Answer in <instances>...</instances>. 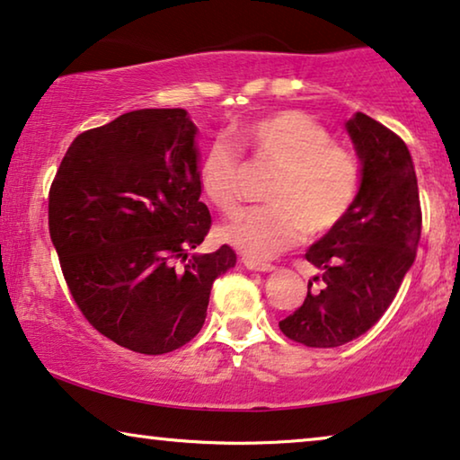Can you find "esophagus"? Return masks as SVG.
<instances>
[{"instance_id":"34e87169","label":"esophagus","mask_w":460,"mask_h":460,"mask_svg":"<svg viewBox=\"0 0 460 460\" xmlns=\"http://www.w3.org/2000/svg\"><path fill=\"white\" fill-rule=\"evenodd\" d=\"M243 267L248 270H256V273H270V270H275L273 264L252 261V258H243Z\"/></svg>"}]
</instances>
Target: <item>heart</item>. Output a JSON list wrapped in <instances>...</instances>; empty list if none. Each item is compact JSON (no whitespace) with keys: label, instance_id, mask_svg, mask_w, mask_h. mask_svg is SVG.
<instances>
[{"label":"heart","instance_id":"heart-1","mask_svg":"<svg viewBox=\"0 0 460 460\" xmlns=\"http://www.w3.org/2000/svg\"><path fill=\"white\" fill-rule=\"evenodd\" d=\"M237 139L256 158L277 164L269 183L270 204L252 206L233 215L223 239L245 256L270 258L288 250L304 229H332L360 190L357 158L313 116L300 110H279L237 131ZM243 163L229 139L217 137L199 160V183L218 210L231 212L239 202Z\"/></svg>","mask_w":460,"mask_h":460}]
</instances>
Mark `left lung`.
Returning <instances> with one entry per match:
<instances>
[{
    "label": "left lung",
    "mask_w": 460,
    "mask_h": 460,
    "mask_svg": "<svg viewBox=\"0 0 460 460\" xmlns=\"http://www.w3.org/2000/svg\"><path fill=\"white\" fill-rule=\"evenodd\" d=\"M346 131L360 160L358 196L306 250L321 273L308 281L302 306L279 321L289 340L308 348H338L367 333L396 297L421 239L409 147L362 112L346 122Z\"/></svg>",
    "instance_id": "8db88e82"
}]
</instances>
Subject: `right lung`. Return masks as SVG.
<instances>
[{"mask_svg":"<svg viewBox=\"0 0 460 460\" xmlns=\"http://www.w3.org/2000/svg\"><path fill=\"white\" fill-rule=\"evenodd\" d=\"M198 127L183 108L133 110L70 144L49 190V237L85 319L139 354L196 338L235 252L190 254L210 229Z\"/></svg>","mask_w":460,"mask_h":460,"instance_id":"obj_1","label":"right lung"}]
</instances>
